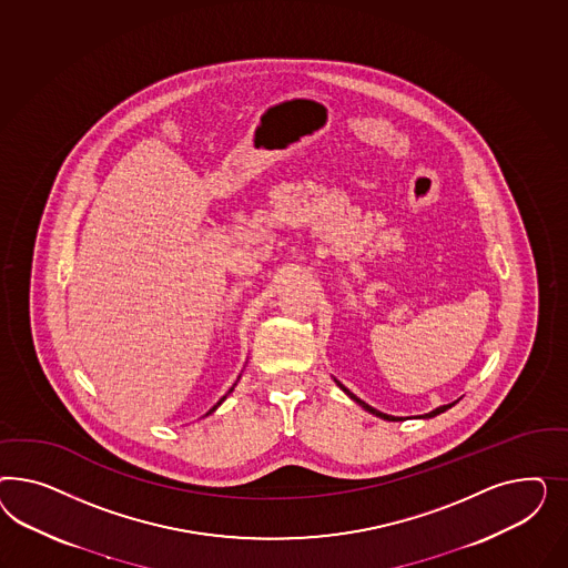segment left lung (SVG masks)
<instances>
[{
  "mask_svg": "<svg viewBox=\"0 0 568 568\" xmlns=\"http://www.w3.org/2000/svg\"><path fill=\"white\" fill-rule=\"evenodd\" d=\"M335 383H337V385H339V387H342V389H344L345 394H347V396L352 397V399H354V402H356V404H361L362 408H364V410H366V413L375 414V416H378V418H383V420H402V418H399V416H389V414L378 413L377 408H373V406H368V404H366V402H362L361 397L354 396V394H352V392H349V389H347V387H344V385H342V383H339V381H335ZM454 404H456V402H452V404H446V406H439V408H435V410H433V413L423 414V416H420V418H430V416H437V414L446 413L447 408H452V406H454Z\"/></svg>",
  "mask_w": 568,
  "mask_h": 568,
  "instance_id": "obj_1",
  "label": "left lung"
}]
</instances>
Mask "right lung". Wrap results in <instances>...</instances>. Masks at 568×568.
<instances>
[{"mask_svg": "<svg viewBox=\"0 0 568 568\" xmlns=\"http://www.w3.org/2000/svg\"><path fill=\"white\" fill-rule=\"evenodd\" d=\"M235 385H237V383H235ZM235 385H233V387H235ZM233 387H231V389H229V394H231V392H233ZM229 394H226V396H229ZM226 396L221 397V399H219V402H216V406H212V408H210V410H207L206 414L214 413V410H216V408H219V406H221V404H223L224 397H226Z\"/></svg>", "mask_w": 568, "mask_h": 568, "instance_id": "obj_1", "label": "right lung"}]
</instances>
